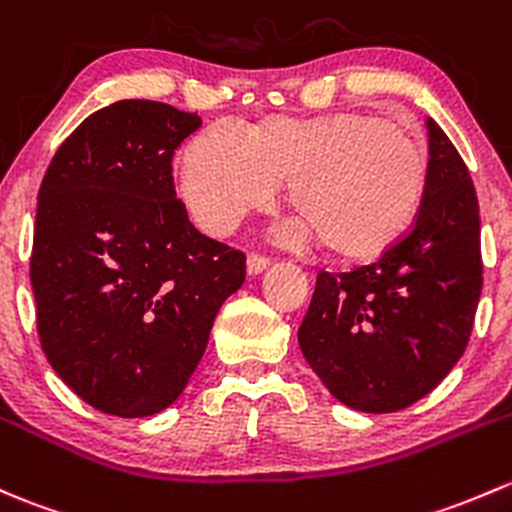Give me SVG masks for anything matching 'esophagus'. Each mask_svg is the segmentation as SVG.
<instances>
[{"label":"esophagus","instance_id":"esophagus-1","mask_svg":"<svg viewBox=\"0 0 512 512\" xmlns=\"http://www.w3.org/2000/svg\"><path fill=\"white\" fill-rule=\"evenodd\" d=\"M267 267H270V257L255 255V252L247 257V274H252V277H255V274H260V272H265Z\"/></svg>","mask_w":512,"mask_h":512}]
</instances>
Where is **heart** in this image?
<instances>
[{
  "instance_id": "1",
  "label": "heart",
  "mask_w": 512,
  "mask_h": 512,
  "mask_svg": "<svg viewBox=\"0 0 512 512\" xmlns=\"http://www.w3.org/2000/svg\"><path fill=\"white\" fill-rule=\"evenodd\" d=\"M282 181L299 215L277 230L279 240H324L333 255L370 260L417 213L427 154L405 127L368 112L274 115L250 129L215 122L181 154V196L213 235L270 208Z\"/></svg>"
}]
</instances>
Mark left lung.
Wrapping results in <instances>:
<instances>
[{
  "label": "left lung",
  "mask_w": 512,
  "mask_h": 512,
  "mask_svg": "<svg viewBox=\"0 0 512 512\" xmlns=\"http://www.w3.org/2000/svg\"><path fill=\"white\" fill-rule=\"evenodd\" d=\"M429 164L412 228L373 265L321 272L299 348L338 402L385 414L422 400L459 363L483 287L469 169L427 117Z\"/></svg>",
  "instance_id": "8db88e82"
}]
</instances>
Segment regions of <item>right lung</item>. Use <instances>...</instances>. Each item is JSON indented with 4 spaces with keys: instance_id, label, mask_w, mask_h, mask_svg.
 Here are the masks:
<instances>
[{
    "instance_id": "right-lung-1",
    "label": "right lung",
    "mask_w": 512,
    "mask_h": 512,
    "mask_svg": "<svg viewBox=\"0 0 512 512\" xmlns=\"http://www.w3.org/2000/svg\"><path fill=\"white\" fill-rule=\"evenodd\" d=\"M198 127L164 102H112L43 176L31 255L43 353L112 417L179 400L220 306L245 282V255L198 233L176 198L171 159Z\"/></svg>"
}]
</instances>
